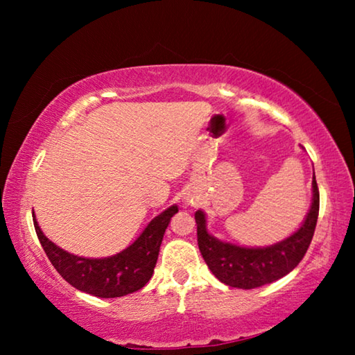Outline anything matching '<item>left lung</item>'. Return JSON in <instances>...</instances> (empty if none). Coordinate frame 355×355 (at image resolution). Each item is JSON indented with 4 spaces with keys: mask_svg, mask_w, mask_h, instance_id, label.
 Instances as JSON below:
<instances>
[{
    "mask_svg": "<svg viewBox=\"0 0 355 355\" xmlns=\"http://www.w3.org/2000/svg\"><path fill=\"white\" fill-rule=\"evenodd\" d=\"M311 188H313V199L302 225L291 236L268 248H241V245L219 241L207 232V219L203 211L200 209L196 211L197 243L209 271L222 284L243 290L272 284L291 272L307 254L316 228L318 213H320V191H318L315 173Z\"/></svg>",
    "mask_w": 355,
    "mask_h": 355,
    "instance_id": "1",
    "label": "left lung"
}]
</instances>
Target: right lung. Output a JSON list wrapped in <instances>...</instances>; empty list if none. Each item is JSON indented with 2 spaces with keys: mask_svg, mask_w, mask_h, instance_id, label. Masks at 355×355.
I'll return each instance as SVG.
<instances>
[{
  "mask_svg": "<svg viewBox=\"0 0 355 355\" xmlns=\"http://www.w3.org/2000/svg\"><path fill=\"white\" fill-rule=\"evenodd\" d=\"M177 211V205L167 208L150 222L130 248L107 258H84L69 254L42 233L34 216L33 220L42 248L61 277L76 290L106 299L127 296L141 290L152 279L164 232Z\"/></svg>",
  "mask_w": 355,
  "mask_h": 355,
  "instance_id": "1",
  "label": "right lung"
}]
</instances>
